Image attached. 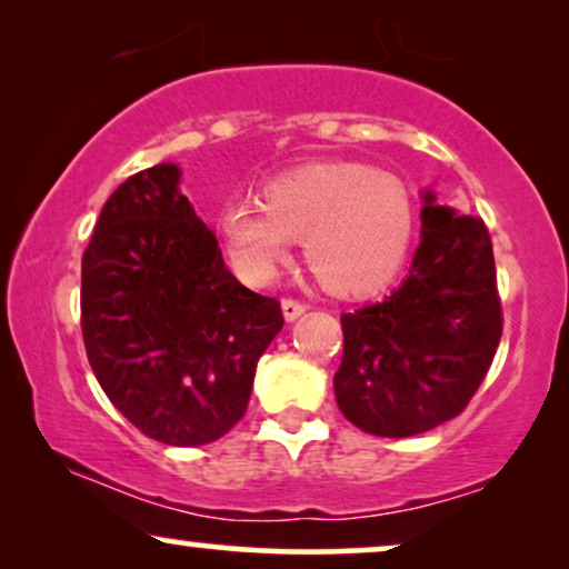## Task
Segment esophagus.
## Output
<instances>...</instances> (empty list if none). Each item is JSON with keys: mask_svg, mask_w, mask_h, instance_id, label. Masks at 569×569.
Returning <instances> with one entry per match:
<instances>
[{"mask_svg": "<svg viewBox=\"0 0 569 569\" xmlns=\"http://www.w3.org/2000/svg\"><path fill=\"white\" fill-rule=\"evenodd\" d=\"M306 310H308V302H302L298 298H284L282 300V313H284L287 321H295V318L306 313Z\"/></svg>", "mask_w": 569, "mask_h": 569, "instance_id": "34e87169", "label": "esophagus"}]
</instances>
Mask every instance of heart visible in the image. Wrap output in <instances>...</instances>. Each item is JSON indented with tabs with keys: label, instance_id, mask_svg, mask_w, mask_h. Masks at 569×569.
I'll return each instance as SVG.
<instances>
[{
	"label": "heart",
	"instance_id": "b5f03b06",
	"mask_svg": "<svg viewBox=\"0 0 569 569\" xmlns=\"http://www.w3.org/2000/svg\"><path fill=\"white\" fill-rule=\"evenodd\" d=\"M415 207L401 178L360 162H310L271 178L263 201L232 197L217 232L248 284H269L306 240L313 274L337 292H365L396 274L407 256Z\"/></svg>",
	"mask_w": 569,
	"mask_h": 569
}]
</instances>
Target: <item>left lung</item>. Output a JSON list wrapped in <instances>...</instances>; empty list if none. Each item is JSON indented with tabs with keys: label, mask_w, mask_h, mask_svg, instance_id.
<instances>
[{
	"label": "left lung",
	"mask_w": 569,
	"mask_h": 569,
	"mask_svg": "<svg viewBox=\"0 0 569 569\" xmlns=\"http://www.w3.org/2000/svg\"><path fill=\"white\" fill-rule=\"evenodd\" d=\"M341 329L333 393L362 432L409 438L461 415L502 337L485 220L438 207L427 193L407 279L380 302L341 316Z\"/></svg>",
	"instance_id": "obj_1"
}]
</instances>
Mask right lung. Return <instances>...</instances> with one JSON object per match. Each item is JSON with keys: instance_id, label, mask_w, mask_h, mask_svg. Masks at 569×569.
<instances>
[{"instance_id": "right-lung-1", "label": "right lung", "mask_w": 569, "mask_h": 569, "mask_svg": "<svg viewBox=\"0 0 569 569\" xmlns=\"http://www.w3.org/2000/svg\"><path fill=\"white\" fill-rule=\"evenodd\" d=\"M178 178L162 162L111 193L82 253L80 310L113 407L147 438L189 448L246 415L256 362L284 316L224 267Z\"/></svg>"}]
</instances>
